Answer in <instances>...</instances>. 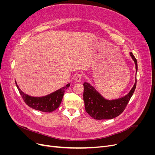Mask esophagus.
Instances as JSON below:
<instances>
[{
	"label": "esophagus",
	"instance_id": "esophagus-1",
	"mask_svg": "<svg viewBox=\"0 0 155 155\" xmlns=\"http://www.w3.org/2000/svg\"><path fill=\"white\" fill-rule=\"evenodd\" d=\"M82 74H78L75 77V81H76V82H81V80H82Z\"/></svg>",
	"mask_w": 155,
	"mask_h": 155
}]
</instances>
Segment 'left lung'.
<instances>
[{
	"label": "left lung",
	"mask_w": 155,
	"mask_h": 155,
	"mask_svg": "<svg viewBox=\"0 0 155 155\" xmlns=\"http://www.w3.org/2000/svg\"><path fill=\"white\" fill-rule=\"evenodd\" d=\"M130 56L134 61L137 72V60L132 52H130ZM83 85V97L86 112L94 119H111L119 116L126 109L135 91L136 78L133 87L126 95L114 100L105 99L90 84L85 82Z\"/></svg>",
	"instance_id": "left-lung-1"
}]
</instances>
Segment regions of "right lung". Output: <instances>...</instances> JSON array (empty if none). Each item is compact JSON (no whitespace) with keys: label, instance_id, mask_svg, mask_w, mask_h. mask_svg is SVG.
Segmentation results:
<instances>
[{"label":"right lung","instance_id":"right-lung-1","mask_svg":"<svg viewBox=\"0 0 155 155\" xmlns=\"http://www.w3.org/2000/svg\"><path fill=\"white\" fill-rule=\"evenodd\" d=\"M18 91L24 101L29 107L45 112H51L58 108L61 102L65 90L70 87V84H68L60 89L55 92L43 97H32L24 94L18 85L15 81Z\"/></svg>","mask_w":155,"mask_h":155}]
</instances>
